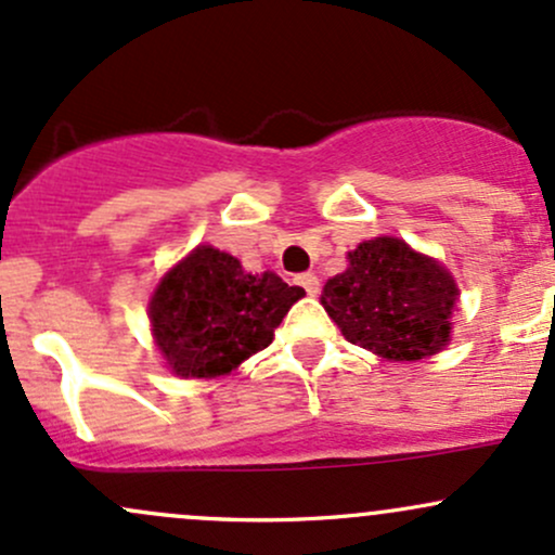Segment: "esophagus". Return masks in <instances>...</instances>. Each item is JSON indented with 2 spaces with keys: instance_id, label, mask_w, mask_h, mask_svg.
I'll list each match as a JSON object with an SVG mask.
<instances>
[{
  "instance_id": "esophagus-1",
  "label": "esophagus",
  "mask_w": 555,
  "mask_h": 555,
  "mask_svg": "<svg viewBox=\"0 0 555 555\" xmlns=\"http://www.w3.org/2000/svg\"><path fill=\"white\" fill-rule=\"evenodd\" d=\"M296 280H298V285H301V288L307 291L309 296L320 294V278H317L314 272H301V275H298Z\"/></svg>"
}]
</instances>
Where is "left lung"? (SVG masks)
<instances>
[{"label":"left lung","mask_w":555,"mask_h":555,"mask_svg":"<svg viewBox=\"0 0 555 555\" xmlns=\"http://www.w3.org/2000/svg\"><path fill=\"white\" fill-rule=\"evenodd\" d=\"M456 298L446 267L383 235L348 254V270L325 283L322 307L348 344L383 359L414 361L448 344Z\"/></svg>","instance_id":"left-lung-1"}]
</instances>
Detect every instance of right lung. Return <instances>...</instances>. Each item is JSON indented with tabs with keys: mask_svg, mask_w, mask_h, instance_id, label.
I'll use <instances>...</instances> for the list:
<instances>
[{
	"mask_svg": "<svg viewBox=\"0 0 555 555\" xmlns=\"http://www.w3.org/2000/svg\"><path fill=\"white\" fill-rule=\"evenodd\" d=\"M304 288L275 272L251 275L241 261L198 246L172 267L149 304L154 338L180 377H220L272 344Z\"/></svg>",
	"mask_w": 555,
	"mask_h": 555,
	"instance_id": "right-lung-1",
	"label": "right lung"
}]
</instances>
